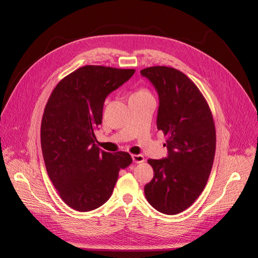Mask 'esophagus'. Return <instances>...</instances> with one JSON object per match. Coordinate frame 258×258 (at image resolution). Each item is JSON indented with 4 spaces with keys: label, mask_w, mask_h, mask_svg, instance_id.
Here are the masks:
<instances>
[{
    "label": "esophagus",
    "mask_w": 258,
    "mask_h": 258,
    "mask_svg": "<svg viewBox=\"0 0 258 258\" xmlns=\"http://www.w3.org/2000/svg\"><path fill=\"white\" fill-rule=\"evenodd\" d=\"M131 157H132V160H134V162H136V163H141V162H144V160H145L142 155L134 154Z\"/></svg>",
    "instance_id": "obj_1"
}]
</instances>
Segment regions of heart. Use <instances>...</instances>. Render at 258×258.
<instances>
[{
	"mask_svg": "<svg viewBox=\"0 0 258 258\" xmlns=\"http://www.w3.org/2000/svg\"><path fill=\"white\" fill-rule=\"evenodd\" d=\"M145 93H147L145 90H143V89H141V90H139V91H137V92H135L134 95H145Z\"/></svg>",
	"mask_w": 258,
	"mask_h": 258,
	"instance_id": "b5f03b06",
	"label": "heart"
}]
</instances>
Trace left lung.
<instances>
[{
    "mask_svg": "<svg viewBox=\"0 0 258 258\" xmlns=\"http://www.w3.org/2000/svg\"><path fill=\"white\" fill-rule=\"evenodd\" d=\"M158 93L157 129L168 156L148 159L154 177L144 187L150 205L168 215L189 208L205 189L213 166L216 134L212 113L196 85L173 68L143 69Z\"/></svg>",
    "mask_w": 258,
    "mask_h": 258,
    "instance_id": "obj_1",
    "label": "left lung"
}]
</instances>
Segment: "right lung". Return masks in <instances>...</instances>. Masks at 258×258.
Here are the masks:
<instances>
[{"label":"right lung","mask_w":258,"mask_h":258,"mask_svg":"<svg viewBox=\"0 0 258 258\" xmlns=\"http://www.w3.org/2000/svg\"><path fill=\"white\" fill-rule=\"evenodd\" d=\"M134 69L85 66L61 80L45 106L41 145L48 176L59 196L88 212L108 200L121 169L132 162L126 152L107 153L95 142L106 97L135 74Z\"/></svg>","instance_id":"obj_1"}]
</instances>
